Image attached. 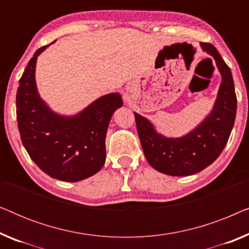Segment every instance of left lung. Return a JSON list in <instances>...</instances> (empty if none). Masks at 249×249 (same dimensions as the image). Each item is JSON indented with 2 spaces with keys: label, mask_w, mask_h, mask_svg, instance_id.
<instances>
[{
  "label": "left lung",
  "mask_w": 249,
  "mask_h": 249,
  "mask_svg": "<svg viewBox=\"0 0 249 249\" xmlns=\"http://www.w3.org/2000/svg\"><path fill=\"white\" fill-rule=\"evenodd\" d=\"M219 68L222 83L213 111L196 129L180 138L158 134L147 119L135 113L136 125L145 158L158 171L169 176H190L202 171L219 158L232 130L237 96L230 68L210 43H200Z\"/></svg>",
  "instance_id": "left-lung-1"
}]
</instances>
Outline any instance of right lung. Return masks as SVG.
Wrapping results in <instances>:
<instances>
[{"label": "right lung", "mask_w": 249, "mask_h": 249, "mask_svg": "<svg viewBox=\"0 0 249 249\" xmlns=\"http://www.w3.org/2000/svg\"><path fill=\"white\" fill-rule=\"evenodd\" d=\"M27 64L17 91V121L30 159L54 179L79 181L95 175L105 163V137L111 117L122 107L120 94L104 95L74 117L51 111L40 100L35 83L37 56Z\"/></svg>", "instance_id": "add662e5"}]
</instances>
